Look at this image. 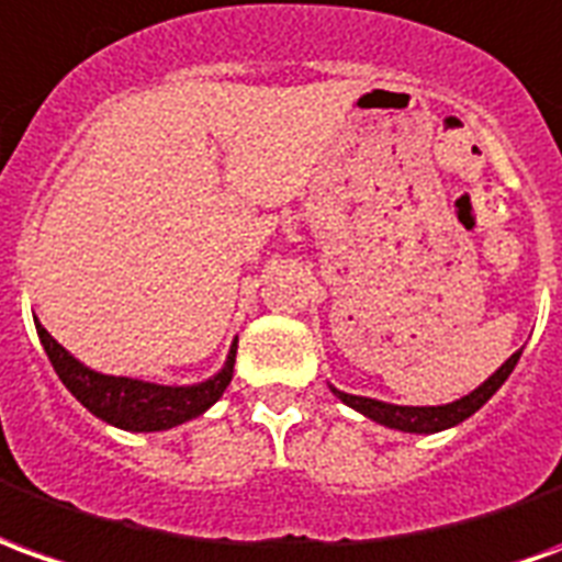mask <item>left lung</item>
I'll use <instances>...</instances> for the list:
<instances>
[{"label": "left lung", "instance_id": "left-lung-1", "mask_svg": "<svg viewBox=\"0 0 562 562\" xmlns=\"http://www.w3.org/2000/svg\"><path fill=\"white\" fill-rule=\"evenodd\" d=\"M520 360V351L512 353L496 372H493L479 390H472L463 400L451 402V405H432V408H412V405H387V402L366 400V396H351V393H341L336 390V396L345 405H351L357 412H363L366 417H372L378 424H384L390 429H402V432H439V429H448L453 424H460L465 417H472L479 412L484 402L491 400L496 390L503 387L505 378L512 375V369Z\"/></svg>", "mask_w": 562, "mask_h": 562}]
</instances>
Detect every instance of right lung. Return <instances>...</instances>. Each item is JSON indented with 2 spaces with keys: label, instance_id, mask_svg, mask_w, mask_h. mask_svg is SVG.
<instances>
[{
  "label": "right lung",
  "instance_id": "right-lung-1",
  "mask_svg": "<svg viewBox=\"0 0 562 562\" xmlns=\"http://www.w3.org/2000/svg\"><path fill=\"white\" fill-rule=\"evenodd\" d=\"M38 338L45 345L47 360L54 366L59 381L69 387L75 400L81 402L87 412L102 417L105 424H114L133 432H157V429H172L184 420L199 417L209 405L224 396V390L233 381V366H236V345L229 351L224 372L202 381L196 387H162L150 381H135V378L99 375L93 369L78 363L57 338H50L45 326L35 324Z\"/></svg>",
  "mask_w": 562,
  "mask_h": 562
}]
</instances>
